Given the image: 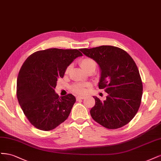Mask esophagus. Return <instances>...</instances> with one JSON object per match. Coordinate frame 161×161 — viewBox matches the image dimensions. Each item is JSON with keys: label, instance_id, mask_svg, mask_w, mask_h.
<instances>
[{"label": "esophagus", "instance_id": "34e87169", "mask_svg": "<svg viewBox=\"0 0 161 161\" xmlns=\"http://www.w3.org/2000/svg\"><path fill=\"white\" fill-rule=\"evenodd\" d=\"M85 98V97L84 96H77L76 97V100L78 101V100H84Z\"/></svg>", "mask_w": 161, "mask_h": 161}]
</instances>
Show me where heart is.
<instances>
[{"mask_svg":"<svg viewBox=\"0 0 161 161\" xmlns=\"http://www.w3.org/2000/svg\"><path fill=\"white\" fill-rule=\"evenodd\" d=\"M80 65L81 67V68L86 71L87 73L91 71H94L97 67L96 62L90 58H82L80 61ZM70 67V65L67 67L65 71V74L69 73ZM88 87H90V84L88 83H76V84L71 86V91L77 94H84L86 92V88Z\"/></svg>","mask_w":161,"mask_h":161,"instance_id":"1","label":"heart"}]
</instances>
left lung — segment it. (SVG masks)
<instances>
[{
  "mask_svg": "<svg viewBox=\"0 0 161 161\" xmlns=\"http://www.w3.org/2000/svg\"><path fill=\"white\" fill-rule=\"evenodd\" d=\"M80 51L100 65L98 87L108 94L103 102L94 96L96 103L90 110L92 118L108 129L125 126L136 114L142 96V82L135 62L126 51L114 46Z\"/></svg>",
  "mask_w": 161,
  "mask_h": 161,
  "instance_id": "1",
  "label": "left lung"
}]
</instances>
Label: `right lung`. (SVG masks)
I'll use <instances>...</instances> for the list:
<instances>
[{
    "instance_id": "right-lung-1",
    "label": "right lung",
    "mask_w": 161,
    "mask_h": 161,
    "mask_svg": "<svg viewBox=\"0 0 161 161\" xmlns=\"http://www.w3.org/2000/svg\"><path fill=\"white\" fill-rule=\"evenodd\" d=\"M77 49L51 48L36 51L23 63L17 77V96L30 123L43 131L51 130L68 118L75 97H59L55 92L57 81L76 58Z\"/></svg>"
}]
</instances>
